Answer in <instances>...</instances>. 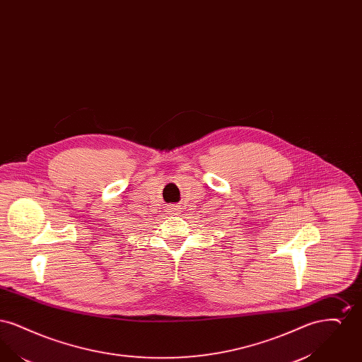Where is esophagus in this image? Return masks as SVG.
I'll return each mask as SVG.
<instances>
[{"label": "esophagus", "mask_w": 362, "mask_h": 362, "mask_svg": "<svg viewBox=\"0 0 362 362\" xmlns=\"http://www.w3.org/2000/svg\"><path fill=\"white\" fill-rule=\"evenodd\" d=\"M168 211H170L171 214H177V211H179V206H176V205H171V206H168Z\"/></svg>", "instance_id": "1"}]
</instances>
